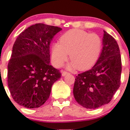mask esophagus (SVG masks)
Instances as JSON below:
<instances>
[{"label":"esophagus","mask_w":130,"mask_h":130,"mask_svg":"<svg viewBox=\"0 0 130 130\" xmlns=\"http://www.w3.org/2000/svg\"><path fill=\"white\" fill-rule=\"evenodd\" d=\"M69 72H65V71H63L62 72V73H61V75H62V76H65L66 75H68L69 74Z\"/></svg>","instance_id":"34e87169"}]
</instances>
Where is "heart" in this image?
<instances>
[{
    "mask_svg": "<svg viewBox=\"0 0 130 130\" xmlns=\"http://www.w3.org/2000/svg\"><path fill=\"white\" fill-rule=\"evenodd\" d=\"M103 39L96 33L73 29L60 37V43H53L52 59L53 64L60 67L69 58L72 63L69 69L86 70L97 62L103 50Z\"/></svg>",
    "mask_w": 130,
    "mask_h": 130,
    "instance_id": "1",
    "label": "heart"
}]
</instances>
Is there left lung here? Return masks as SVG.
Listing matches in <instances>:
<instances>
[{"label": "left lung", "instance_id": "left-lung-1", "mask_svg": "<svg viewBox=\"0 0 130 130\" xmlns=\"http://www.w3.org/2000/svg\"><path fill=\"white\" fill-rule=\"evenodd\" d=\"M101 54L89 70L76 76L73 95L84 107L95 109L108 104L121 82V58L117 42L104 31Z\"/></svg>", "mask_w": 130, "mask_h": 130}]
</instances>
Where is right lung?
<instances>
[{
	"instance_id": "right-lung-1",
	"label": "right lung",
	"mask_w": 130,
	"mask_h": 130,
	"mask_svg": "<svg viewBox=\"0 0 130 130\" xmlns=\"http://www.w3.org/2000/svg\"><path fill=\"white\" fill-rule=\"evenodd\" d=\"M61 28L38 23L18 36L13 45L7 83L13 99L20 106L36 108L48 100L54 82L61 77L50 65V45Z\"/></svg>"
}]
</instances>
